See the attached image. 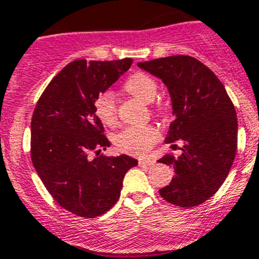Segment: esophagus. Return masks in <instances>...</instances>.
<instances>
[{"instance_id":"34e87169","label":"esophagus","mask_w":259,"mask_h":259,"mask_svg":"<svg viewBox=\"0 0 259 259\" xmlns=\"http://www.w3.org/2000/svg\"><path fill=\"white\" fill-rule=\"evenodd\" d=\"M139 163H140L141 166H153L155 162L153 161V159H146V158H143V159H140V161H139Z\"/></svg>"}]
</instances>
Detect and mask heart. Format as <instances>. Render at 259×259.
Masks as SVG:
<instances>
[{"label":"heart","mask_w":259,"mask_h":259,"mask_svg":"<svg viewBox=\"0 0 259 259\" xmlns=\"http://www.w3.org/2000/svg\"><path fill=\"white\" fill-rule=\"evenodd\" d=\"M125 92L141 101L150 104L158 95V84L152 76L144 72H135L124 83ZM95 113L106 125L116 123V109L114 95L110 91L98 93L95 100ZM159 139V134L152 125H134L119 132L115 144L119 150L134 155H144Z\"/></svg>","instance_id":"heart-1"}]
</instances>
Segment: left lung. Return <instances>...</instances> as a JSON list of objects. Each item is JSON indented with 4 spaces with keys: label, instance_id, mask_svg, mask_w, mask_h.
Returning a JSON list of instances; mask_svg holds the SVG:
<instances>
[{
    "label": "left lung",
    "instance_id": "8db88e82",
    "mask_svg": "<svg viewBox=\"0 0 259 259\" xmlns=\"http://www.w3.org/2000/svg\"><path fill=\"white\" fill-rule=\"evenodd\" d=\"M137 66L159 77L168 89L174 120L164 141L183 143L179 158L166 154L158 161L175 170L159 194L176 206H197L221 188L232 167L236 110L217 75L193 57L171 56Z\"/></svg>",
    "mask_w": 259,
    "mask_h": 259
}]
</instances>
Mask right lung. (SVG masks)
Segmentation results:
<instances>
[{
	"instance_id": "right-lung-1",
	"label": "right lung",
	"mask_w": 259,
	"mask_h": 259,
	"mask_svg": "<svg viewBox=\"0 0 259 259\" xmlns=\"http://www.w3.org/2000/svg\"><path fill=\"white\" fill-rule=\"evenodd\" d=\"M131 65V58L76 59L59 71L36 104L32 163L59 206L77 217L96 218L111 209L125 172L137 164L125 154L100 155L110 141L95 113L98 93L107 91Z\"/></svg>"
}]
</instances>
